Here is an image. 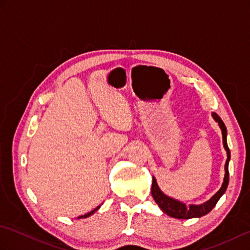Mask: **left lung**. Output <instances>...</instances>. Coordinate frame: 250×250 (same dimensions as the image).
<instances>
[{"mask_svg":"<svg viewBox=\"0 0 250 250\" xmlns=\"http://www.w3.org/2000/svg\"><path fill=\"white\" fill-rule=\"evenodd\" d=\"M211 115H213V118L215 119L216 122H218V125L220 126L221 133H222V142H224V147L227 151V161L225 166L226 173H225L224 183H222V186L218 190V192H216V194L211 196V198L207 202H205V203L200 204V205L191 204L188 206L185 203H183V202L177 201L171 198V196H167V194H164L161 191V189L159 188L156 178L152 176V186H151L152 198L156 201V203L159 205V207L162 209L163 213L173 217V218H177V219L200 218V217L208 214L209 211L216 206L217 202L219 201V199L221 198L222 194L226 192V190L228 188V184H229V161L231 159V155H230L229 147H228V144H227V128L224 124V121L221 120V118L216 113H213Z\"/></svg>","mask_w":250,"mask_h":250,"instance_id":"1","label":"left lung"}]
</instances>
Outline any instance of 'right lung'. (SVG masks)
<instances>
[{"label":"right lung","instance_id":"right-lung-1","mask_svg":"<svg viewBox=\"0 0 250 250\" xmlns=\"http://www.w3.org/2000/svg\"><path fill=\"white\" fill-rule=\"evenodd\" d=\"M101 207V205H99L98 207H95V208L93 209V210H91L90 211V213H88V214H86V215H83V216H81V217H78V218H87V217H89V216H91L92 214H94V211H97L99 208Z\"/></svg>","mask_w":250,"mask_h":250}]
</instances>
